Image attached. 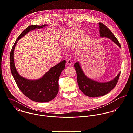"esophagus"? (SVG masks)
<instances>
[{"instance_id":"esophagus-1","label":"esophagus","mask_w":133,"mask_h":133,"mask_svg":"<svg viewBox=\"0 0 133 133\" xmlns=\"http://www.w3.org/2000/svg\"><path fill=\"white\" fill-rule=\"evenodd\" d=\"M66 64L68 65H71L72 64V61L70 59H68L66 61Z\"/></svg>"}]
</instances>
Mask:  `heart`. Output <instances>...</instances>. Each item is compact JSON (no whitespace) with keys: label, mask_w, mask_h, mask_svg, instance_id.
<instances>
[{"label":"heart","mask_w":133,"mask_h":133,"mask_svg":"<svg viewBox=\"0 0 133 133\" xmlns=\"http://www.w3.org/2000/svg\"><path fill=\"white\" fill-rule=\"evenodd\" d=\"M83 32L80 30H72L66 32L61 37V44L63 47L67 48L74 45L83 35ZM89 39V36L84 34L78 41V48H80L85 45Z\"/></svg>","instance_id":"heart-1"}]
</instances>
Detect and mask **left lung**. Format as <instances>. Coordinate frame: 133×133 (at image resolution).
<instances>
[{
    "label": "left lung",
    "mask_w": 133,
    "mask_h": 133,
    "mask_svg": "<svg viewBox=\"0 0 133 133\" xmlns=\"http://www.w3.org/2000/svg\"><path fill=\"white\" fill-rule=\"evenodd\" d=\"M101 37H107L114 42L121 48L120 44L111 31L101 23H99ZM75 68L77 75V81L80 90L86 96L89 97L103 96L109 92L116 85L120 72L112 80L106 82H99L87 77L83 71L80 62L75 64Z\"/></svg>",
    "instance_id": "obj_1"
}]
</instances>
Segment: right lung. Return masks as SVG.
Instances as JSON below:
<instances>
[{"label": "right lung", "mask_w": 133, "mask_h": 133, "mask_svg": "<svg viewBox=\"0 0 133 133\" xmlns=\"http://www.w3.org/2000/svg\"><path fill=\"white\" fill-rule=\"evenodd\" d=\"M48 25H33L26 28L15 41L10 53V63L12 75L21 91L28 98L37 102H47L55 98L58 91V80L62 71L65 68L66 61L61 62L50 68L42 77L37 80H29L21 76L15 67L14 52L15 46L21 38L29 32L41 29Z\"/></svg>", "instance_id": "right-lung-1"}]
</instances>
